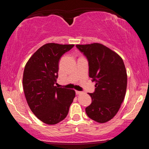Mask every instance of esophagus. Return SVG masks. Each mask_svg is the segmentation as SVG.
<instances>
[{"instance_id": "obj_1", "label": "esophagus", "mask_w": 149, "mask_h": 149, "mask_svg": "<svg viewBox=\"0 0 149 149\" xmlns=\"http://www.w3.org/2000/svg\"><path fill=\"white\" fill-rule=\"evenodd\" d=\"M75 93H76V95H81V94H83V93H84L82 91H75Z\"/></svg>"}]
</instances>
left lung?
<instances>
[{
	"instance_id": "left-lung-1",
	"label": "left lung",
	"mask_w": 149,
	"mask_h": 149,
	"mask_svg": "<svg viewBox=\"0 0 149 149\" xmlns=\"http://www.w3.org/2000/svg\"><path fill=\"white\" fill-rule=\"evenodd\" d=\"M89 63V75L95 82V90L89 93L92 102L85 108L87 115L99 123L115 116L124 99L127 72L122 58L100 43L77 45Z\"/></svg>"
}]
</instances>
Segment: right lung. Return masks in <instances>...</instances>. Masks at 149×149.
I'll return each mask as SVG.
<instances>
[{"label":"right lung","instance_id":"add662e5","mask_svg":"<svg viewBox=\"0 0 149 149\" xmlns=\"http://www.w3.org/2000/svg\"><path fill=\"white\" fill-rule=\"evenodd\" d=\"M74 46L45 44L25 66L23 87L27 104L37 118L47 124H56L64 120L75 97V91L54 85L60 58Z\"/></svg>","mask_w":149,"mask_h":149}]
</instances>
